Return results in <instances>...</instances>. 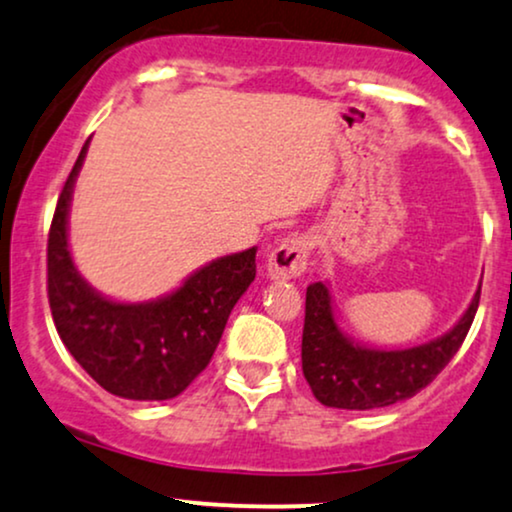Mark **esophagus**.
<instances>
[{
  "instance_id": "34e87169",
  "label": "esophagus",
  "mask_w": 512,
  "mask_h": 512,
  "mask_svg": "<svg viewBox=\"0 0 512 512\" xmlns=\"http://www.w3.org/2000/svg\"><path fill=\"white\" fill-rule=\"evenodd\" d=\"M307 255H310V240L305 236H291L281 240L267 257L269 279H298L307 269Z\"/></svg>"
}]
</instances>
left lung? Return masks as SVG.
<instances>
[{"mask_svg": "<svg viewBox=\"0 0 512 512\" xmlns=\"http://www.w3.org/2000/svg\"><path fill=\"white\" fill-rule=\"evenodd\" d=\"M479 293L482 286L460 322L441 338L405 350H374L341 334L329 286L310 283L305 295L303 374L315 398L326 408L372 410L420 393L463 346L477 315Z\"/></svg>", "mask_w": 512, "mask_h": 512, "instance_id": "obj_1", "label": "left lung"}]
</instances>
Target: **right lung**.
I'll return each instance as SVG.
<instances>
[{
    "mask_svg": "<svg viewBox=\"0 0 512 512\" xmlns=\"http://www.w3.org/2000/svg\"><path fill=\"white\" fill-rule=\"evenodd\" d=\"M88 143L73 164L47 238V298L59 338L104 391L169 400L212 360L238 298L255 281L257 248L219 257L150 303H114L85 283L69 252V205Z\"/></svg>",
    "mask_w": 512,
    "mask_h": 512,
    "instance_id": "1",
    "label": "right lung"
}]
</instances>
